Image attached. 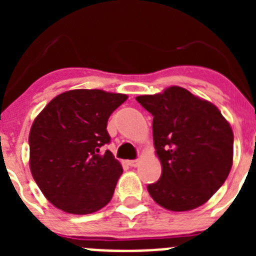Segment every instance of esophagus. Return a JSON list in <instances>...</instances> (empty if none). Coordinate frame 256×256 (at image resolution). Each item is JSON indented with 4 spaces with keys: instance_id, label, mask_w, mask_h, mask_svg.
<instances>
[{
    "instance_id": "obj_1",
    "label": "esophagus",
    "mask_w": 256,
    "mask_h": 256,
    "mask_svg": "<svg viewBox=\"0 0 256 256\" xmlns=\"http://www.w3.org/2000/svg\"><path fill=\"white\" fill-rule=\"evenodd\" d=\"M128 164H130V166H137V165L140 164V160H138V159H136V160H130V162H128Z\"/></svg>"
}]
</instances>
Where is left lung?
<instances>
[{"mask_svg": "<svg viewBox=\"0 0 256 256\" xmlns=\"http://www.w3.org/2000/svg\"><path fill=\"white\" fill-rule=\"evenodd\" d=\"M136 100L154 116V146L162 162V177L148 186L151 198L172 212L205 204L232 168L228 122L216 106L177 86Z\"/></svg>", "mask_w": 256, "mask_h": 256, "instance_id": "1", "label": "left lung"}]
</instances>
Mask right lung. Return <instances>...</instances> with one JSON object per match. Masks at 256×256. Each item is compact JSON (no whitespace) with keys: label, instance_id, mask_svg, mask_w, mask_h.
<instances>
[{"label":"right lung","instance_id":"add662e5","mask_svg":"<svg viewBox=\"0 0 256 256\" xmlns=\"http://www.w3.org/2000/svg\"><path fill=\"white\" fill-rule=\"evenodd\" d=\"M126 94L73 90L56 96L29 133L32 176L47 200L72 214H91L112 200L123 173L112 152L108 116Z\"/></svg>","mask_w":256,"mask_h":256}]
</instances>
